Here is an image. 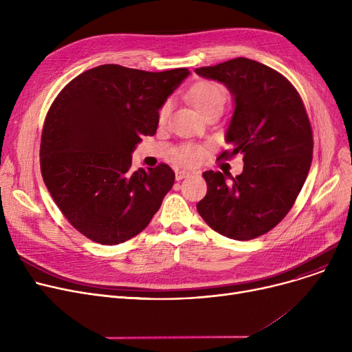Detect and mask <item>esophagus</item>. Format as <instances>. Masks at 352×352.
<instances>
[{"label":"esophagus","instance_id":"esophagus-1","mask_svg":"<svg viewBox=\"0 0 352 352\" xmlns=\"http://www.w3.org/2000/svg\"><path fill=\"white\" fill-rule=\"evenodd\" d=\"M188 175H190L188 171H175V179H177V181H181V179H184V178H187Z\"/></svg>","mask_w":352,"mask_h":352}]
</instances>
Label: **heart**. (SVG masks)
I'll return each mask as SVG.
<instances>
[{
    "instance_id": "heart-1",
    "label": "heart",
    "mask_w": 352,
    "mask_h": 352,
    "mask_svg": "<svg viewBox=\"0 0 352 352\" xmlns=\"http://www.w3.org/2000/svg\"><path fill=\"white\" fill-rule=\"evenodd\" d=\"M188 98L194 104V107L199 111L202 116L208 114L210 111L214 109H223L224 102H226V91L221 87L218 82L214 81H198L195 82L190 89H188ZM171 111V101L166 100L158 111V121L165 122L166 118L170 116ZM204 150L197 144L192 142H186L181 144L175 148L174 155L177 161L186 164V165H192L198 162L202 157H204Z\"/></svg>"
}]
</instances>
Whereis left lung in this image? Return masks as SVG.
<instances>
[{
	"instance_id": "obj_1",
	"label": "left lung",
	"mask_w": 352,
	"mask_h": 352,
	"mask_svg": "<svg viewBox=\"0 0 352 352\" xmlns=\"http://www.w3.org/2000/svg\"><path fill=\"white\" fill-rule=\"evenodd\" d=\"M195 72L234 96L226 135L234 148L218 160L244 155V171L231 181L219 171L202 174L207 195L197 211L218 234L248 241L278 226L304 186L314 150L307 109L283 74L254 60L239 57Z\"/></svg>"
}]
</instances>
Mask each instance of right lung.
I'll list each match as a JSON object with an SVG mask.
<instances>
[{"instance_id":"add662e5","label":"right lung","mask_w":352,"mask_h":352,"mask_svg":"<svg viewBox=\"0 0 352 352\" xmlns=\"http://www.w3.org/2000/svg\"><path fill=\"white\" fill-rule=\"evenodd\" d=\"M187 68L150 72L105 64L69 81L51 104L41 134L45 186L68 223L91 241L116 245L140 234L174 186L164 162L131 170L142 135Z\"/></svg>"}]
</instances>
